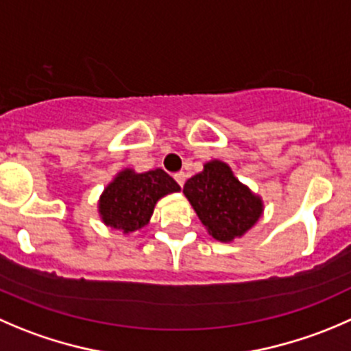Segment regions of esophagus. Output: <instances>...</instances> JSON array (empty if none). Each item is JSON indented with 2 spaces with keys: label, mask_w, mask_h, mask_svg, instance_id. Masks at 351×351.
Segmentation results:
<instances>
[{
  "label": "esophagus",
  "mask_w": 351,
  "mask_h": 351,
  "mask_svg": "<svg viewBox=\"0 0 351 351\" xmlns=\"http://www.w3.org/2000/svg\"><path fill=\"white\" fill-rule=\"evenodd\" d=\"M175 180H176V183H178L180 186H183V183H185V180H186V175L183 171L175 173Z\"/></svg>",
  "instance_id": "obj_1"
}]
</instances>
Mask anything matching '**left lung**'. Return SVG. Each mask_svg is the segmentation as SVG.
Instances as JSON below:
<instances>
[{"mask_svg":"<svg viewBox=\"0 0 351 351\" xmlns=\"http://www.w3.org/2000/svg\"><path fill=\"white\" fill-rule=\"evenodd\" d=\"M183 193L210 237L224 243L247 233L264 210L261 197L217 159L206 162L202 171L186 180Z\"/></svg>","mask_w":351,"mask_h":351,"instance_id":"left-lung-1","label":"left lung"}]
</instances>
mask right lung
<instances>
[{
  "instance_id": "1",
  "label": "right lung",
  "mask_w": 351,
  "mask_h": 351,
  "mask_svg": "<svg viewBox=\"0 0 351 351\" xmlns=\"http://www.w3.org/2000/svg\"><path fill=\"white\" fill-rule=\"evenodd\" d=\"M180 185L162 169L135 173L127 168L114 176L99 199V216L106 226L125 234L149 223L161 197L178 192Z\"/></svg>"
}]
</instances>
